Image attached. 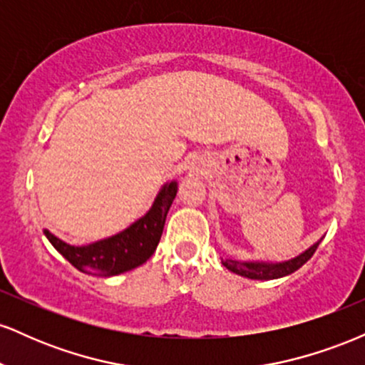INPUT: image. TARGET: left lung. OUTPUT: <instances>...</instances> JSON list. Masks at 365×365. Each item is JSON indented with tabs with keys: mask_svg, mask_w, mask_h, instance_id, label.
<instances>
[{
	"mask_svg": "<svg viewBox=\"0 0 365 365\" xmlns=\"http://www.w3.org/2000/svg\"><path fill=\"white\" fill-rule=\"evenodd\" d=\"M317 247H319V242H317L316 245H312L309 250H305L304 254H300L299 257L292 259V261H287V262L262 264V262H242V261H235V259H223V266L228 267V269L233 271L235 274L245 276V278H250V279H276V278H282V276L292 274L293 271L302 267L304 264L312 257Z\"/></svg>",
	"mask_w": 365,
	"mask_h": 365,
	"instance_id": "1",
	"label": "left lung"
}]
</instances>
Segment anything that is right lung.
<instances>
[{"label": "right lung", "instance_id": "add662e5", "mask_svg": "<svg viewBox=\"0 0 365 365\" xmlns=\"http://www.w3.org/2000/svg\"><path fill=\"white\" fill-rule=\"evenodd\" d=\"M177 195V183L171 182L154 200L153 207L144 217L118 235L96 242L86 247H73L46 230L44 235L72 266L87 274L115 276L144 264L154 254L161 240L166 215Z\"/></svg>", "mask_w": 365, "mask_h": 365}]
</instances>
